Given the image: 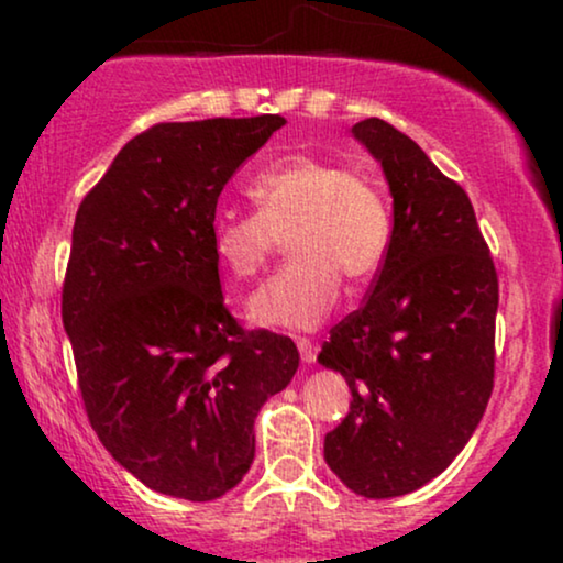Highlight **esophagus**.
<instances>
[{"mask_svg":"<svg viewBox=\"0 0 563 563\" xmlns=\"http://www.w3.org/2000/svg\"><path fill=\"white\" fill-rule=\"evenodd\" d=\"M296 346H299L303 363H314V354H318V349H314L312 341H309V339H296Z\"/></svg>","mask_w":563,"mask_h":563,"instance_id":"34e87169","label":"esophagus"}]
</instances>
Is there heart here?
<instances>
[{
	"mask_svg": "<svg viewBox=\"0 0 563 563\" xmlns=\"http://www.w3.org/2000/svg\"><path fill=\"white\" fill-rule=\"evenodd\" d=\"M249 198L256 214L211 217L209 245L230 275L245 280L262 273L286 238L294 256L249 301L256 325L312 331L339 299L341 275L367 280L389 254V200L341 161H277L251 179Z\"/></svg>",
	"mask_w": 563,
	"mask_h": 563,
	"instance_id": "heart-1",
	"label": "heart"
}]
</instances>
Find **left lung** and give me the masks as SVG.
I'll return each mask as SVG.
<instances>
[{
  "mask_svg": "<svg viewBox=\"0 0 563 563\" xmlns=\"http://www.w3.org/2000/svg\"><path fill=\"white\" fill-rule=\"evenodd\" d=\"M394 200L391 245L363 309L331 331L318 363L352 391L325 434V463L352 493L384 500L455 461L495 378L497 275L474 206L407 134L352 126Z\"/></svg>",
  "mask_w": 563,
  "mask_h": 563,
  "instance_id": "1",
  "label": "left lung"
}]
</instances>
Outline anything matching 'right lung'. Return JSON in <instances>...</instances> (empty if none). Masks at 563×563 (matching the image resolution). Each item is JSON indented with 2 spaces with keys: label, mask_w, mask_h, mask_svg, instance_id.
Listing matches in <instances>:
<instances>
[{
  "label": "right lung",
  "mask_w": 563,
  "mask_h": 563,
  "mask_svg": "<svg viewBox=\"0 0 563 563\" xmlns=\"http://www.w3.org/2000/svg\"><path fill=\"white\" fill-rule=\"evenodd\" d=\"M283 115L158 124L129 140L76 211L63 286L84 407L113 461L206 503L254 463L260 407L299 367L288 335L228 312L209 222Z\"/></svg>",
  "instance_id": "add662e5"
}]
</instances>
